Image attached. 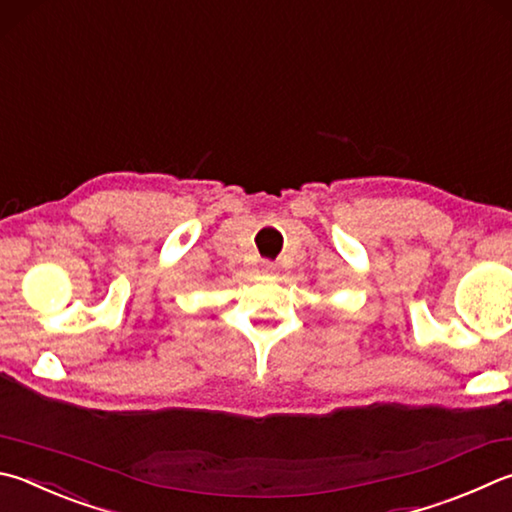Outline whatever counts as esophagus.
<instances>
[{
	"label": "esophagus",
	"instance_id": "1",
	"mask_svg": "<svg viewBox=\"0 0 512 512\" xmlns=\"http://www.w3.org/2000/svg\"><path fill=\"white\" fill-rule=\"evenodd\" d=\"M262 271H264V273H268V275H273V273L277 271V266H275V264H271V262H264V264H262Z\"/></svg>",
	"mask_w": 512,
	"mask_h": 512
}]
</instances>
